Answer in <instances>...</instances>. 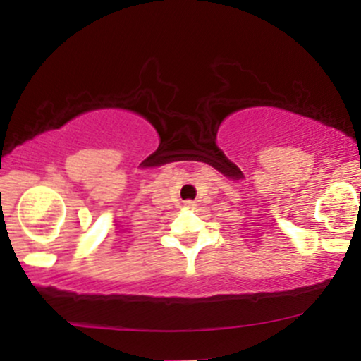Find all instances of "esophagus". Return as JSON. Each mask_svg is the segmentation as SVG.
Wrapping results in <instances>:
<instances>
[{
  "instance_id": "esophagus-1",
  "label": "esophagus",
  "mask_w": 361,
  "mask_h": 361,
  "mask_svg": "<svg viewBox=\"0 0 361 361\" xmlns=\"http://www.w3.org/2000/svg\"><path fill=\"white\" fill-rule=\"evenodd\" d=\"M183 205L186 207V209H193V207L197 204H195V202H192V200H186V202H183Z\"/></svg>"
}]
</instances>
